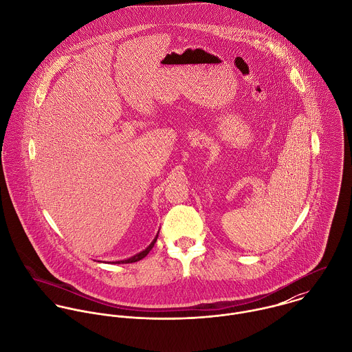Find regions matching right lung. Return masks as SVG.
Returning <instances> with one entry per match:
<instances>
[{"label":"right lung","mask_w":352,"mask_h":352,"mask_svg":"<svg viewBox=\"0 0 352 352\" xmlns=\"http://www.w3.org/2000/svg\"><path fill=\"white\" fill-rule=\"evenodd\" d=\"M157 237H158V236H155V239L153 240V243H151V245H149L145 251L140 252L138 254H135V256H133V257H130V258H127V260H122V261H116V263L119 264V263H135V261H140L141 258H144V257L151 251V248L154 247V244H155V241H157Z\"/></svg>","instance_id":"add662e5"}]
</instances>
